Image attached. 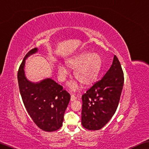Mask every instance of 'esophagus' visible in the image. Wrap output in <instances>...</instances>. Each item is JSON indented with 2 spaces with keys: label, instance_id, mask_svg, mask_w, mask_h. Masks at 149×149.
Here are the masks:
<instances>
[{
  "label": "esophagus",
  "instance_id": "1",
  "mask_svg": "<svg viewBox=\"0 0 149 149\" xmlns=\"http://www.w3.org/2000/svg\"><path fill=\"white\" fill-rule=\"evenodd\" d=\"M75 99H76V97L74 95L72 94L71 95V97H70V100L71 101H74Z\"/></svg>",
  "mask_w": 149,
  "mask_h": 149
}]
</instances>
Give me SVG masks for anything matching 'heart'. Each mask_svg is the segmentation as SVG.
Instances as JSON below:
<instances>
[{"mask_svg":"<svg viewBox=\"0 0 149 149\" xmlns=\"http://www.w3.org/2000/svg\"><path fill=\"white\" fill-rule=\"evenodd\" d=\"M67 67L74 71V77L85 87L91 86L99 76L102 65V59L98 54L84 52L66 61ZM68 74V68L64 65L58 66V74L60 81H64ZM79 84H69L72 90L79 88Z\"/></svg>","mask_w":149,"mask_h":149,"instance_id":"b5f03b06","label":"heart"}]
</instances>
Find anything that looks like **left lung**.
Segmentation results:
<instances>
[{"mask_svg":"<svg viewBox=\"0 0 149 149\" xmlns=\"http://www.w3.org/2000/svg\"><path fill=\"white\" fill-rule=\"evenodd\" d=\"M123 72L119 60L114 56L109 70L82 96L81 123L88 130H99L115 114L121 95Z\"/></svg>","mask_w":149,"mask_h":149,"instance_id":"obj_1","label":"left lung"}]
</instances>
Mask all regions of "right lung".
I'll list each match as a JSON object with an SVG mask.
<instances>
[{"instance_id": "obj_1", "label": "right lung", "mask_w": 149, "mask_h": 149, "mask_svg": "<svg viewBox=\"0 0 149 149\" xmlns=\"http://www.w3.org/2000/svg\"><path fill=\"white\" fill-rule=\"evenodd\" d=\"M37 51L36 48L31 50L19 67V90L25 107L35 124L43 131H55L63 125L70 95L51 79H45L36 83L27 79L24 72L26 59Z\"/></svg>"}]
</instances>
